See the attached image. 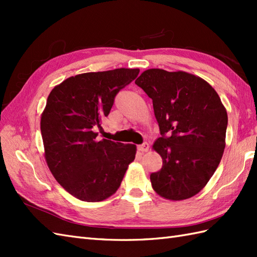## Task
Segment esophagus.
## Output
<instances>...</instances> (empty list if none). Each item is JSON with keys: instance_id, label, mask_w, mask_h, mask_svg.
<instances>
[{"instance_id": "obj_1", "label": "esophagus", "mask_w": 257, "mask_h": 257, "mask_svg": "<svg viewBox=\"0 0 257 257\" xmlns=\"http://www.w3.org/2000/svg\"><path fill=\"white\" fill-rule=\"evenodd\" d=\"M137 149L139 150V151H141V152H147L149 150V145L147 144V143H144L143 145H139L138 147H137Z\"/></svg>"}]
</instances>
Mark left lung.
Wrapping results in <instances>:
<instances>
[{
  "instance_id": "obj_1",
  "label": "left lung",
  "mask_w": 257,
  "mask_h": 257,
  "mask_svg": "<svg viewBox=\"0 0 257 257\" xmlns=\"http://www.w3.org/2000/svg\"><path fill=\"white\" fill-rule=\"evenodd\" d=\"M152 99L161 137L154 149L162 168L150 174L160 196L180 201L199 193L225 148L227 113L214 88L198 76L152 68L136 79Z\"/></svg>"
}]
</instances>
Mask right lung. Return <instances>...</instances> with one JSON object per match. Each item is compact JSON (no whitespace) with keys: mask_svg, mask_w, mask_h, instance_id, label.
<instances>
[{"mask_svg":"<svg viewBox=\"0 0 257 257\" xmlns=\"http://www.w3.org/2000/svg\"><path fill=\"white\" fill-rule=\"evenodd\" d=\"M138 68L73 76L54 87L41 117L47 166L56 181L75 198L99 202L120 187L136 146L98 141L100 127L114 97L137 77Z\"/></svg>","mask_w":257,"mask_h":257,"instance_id":"1","label":"right lung"}]
</instances>
